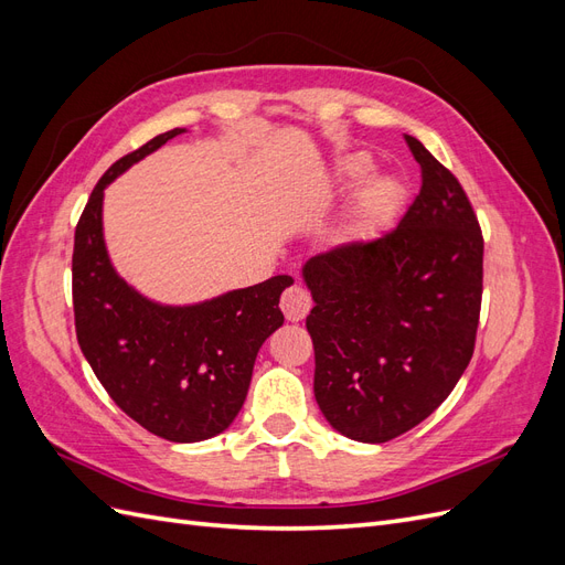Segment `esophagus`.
Wrapping results in <instances>:
<instances>
[{"label":"esophagus","mask_w":565,"mask_h":565,"mask_svg":"<svg viewBox=\"0 0 565 565\" xmlns=\"http://www.w3.org/2000/svg\"><path fill=\"white\" fill-rule=\"evenodd\" d=\"M311 306H313V301H311L309 289H303L301 285L287 287L285 292H282L280 309H282V313H285V318H287L289 322H299V320H303L306 316H309Z\"/></svg>","instance_id":"obj_1"}]
</instances>
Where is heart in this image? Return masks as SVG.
Here are the masks:
<instances>
[{
	"label": "heart",
	"mask_w": 565,
	"mask_h": 565,
	"mask_svg": "<svg viewBox=\"0 0 565 565\" xmlns=\"http://www.w3.org/2000/svg\"><path fill=\"white\" fill-rule=\"evenodd\" d=\"M372 172V158L365 156V152H355L349 160L341 162L337 167V179L341 183H358L363 181ZM403 198V185L398 179L393 177H377L372 179L363 193L358 195L353 202L351 214H349V233L365 237L374 231H380L391 214L396 212L398 202Z\"/></svg>",
	"instance_id": "1"
}]
</instances>
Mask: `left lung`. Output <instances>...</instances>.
<instances>
[{
  "label": "left lung",
  "instance_id": "left-lung-1",
  "mask_svg": "<svg viewBox=\"0 0 565 565\" xmlns=\"http://www.w3.org/2000/svg\"><path fill=\"white\" fill-rule=\"evenodd\" d=\"M422 191L372 243L311 256L313 393L334 431L386 443L413 429L465 374L483 292V237L459 181L407 136Z\"/></svg>",
  "mask_w": 565,
  "mask_h": 565
}]
</instances>
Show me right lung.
<instances>
[{
    "mask_svg": "<svg viewBox=\"0 0 565 565\" xmlns=\"http://www.w3.org/2000/svg\"><path fill=\"white\" fill-rule=\"evenodd\" d=\"M188 129L164 131L100 177L75 228L73 303L79 349L98 382L143 429L172 443L226 431L241 413L256 353L285 322L276 276L195 303H162L115 270L104 235L106 188Z\"/></svg>",
    "mask_w": 565,
    "mask_h": 565,
    "instance_id": "right-lung-1",
    "label": "right lung"
}]
</instances>
